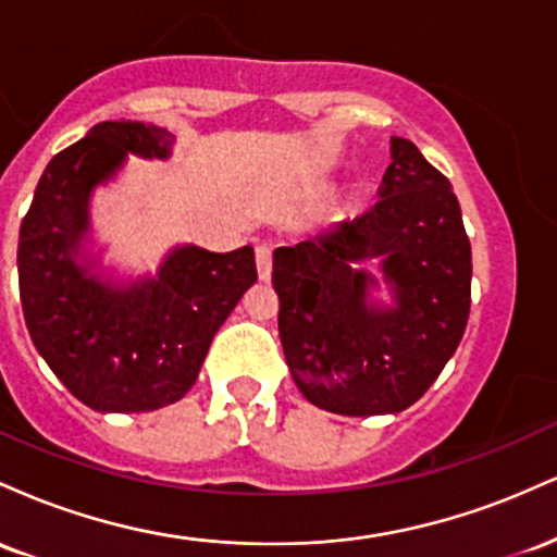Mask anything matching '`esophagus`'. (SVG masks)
Masks as SVG:
<instances>
[{
    "instance_id": "obj_1",
    "label": "esophagus",
    "mask_w": 557,
    "mask_h": 557,
    "mask_svg": "<svg viewBox=\"0 0 557 557\" xmlns=\"http://www.w3.org/2000/svg\"><path fill=\"white\" fill-rule=\"evenodd\" d=\"M257 270L259 280H270L272 274V248L267 243H259L257 246Z\"/></svg>"
}]
</instances>
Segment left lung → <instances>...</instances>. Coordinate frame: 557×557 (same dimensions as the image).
I'll return each mask as SVG.
<instances>
[{"label": "left lung", "mask_w": 557, "mask_h": 557, "mask_svg": "<svg viewBox=\"0 0 557 557\" xmlns=\"http://www.w3.org/2000/svg\"><path fill=\"white\" fill-rule=\"evenodd\" d=\"M380 201L272 259L280 343L304 398L343 417L417 403L461 343L471 309V243L450 181L406 138ZM381 259L394 306L368 300Z\"/></svg>", "instance_id": "left-lung-1"}]
</instances>
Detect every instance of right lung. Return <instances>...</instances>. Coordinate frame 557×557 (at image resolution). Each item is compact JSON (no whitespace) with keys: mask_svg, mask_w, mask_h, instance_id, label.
Returning <instances> with one entry per match:
<instances>
[{"mask_svg":"<svg viewBox=\"0 0 557 557\" xmlns=\"http://www.w3.org/2000/svg\"><path fill=\"white\" fill-rule=\"evenodd\" d=\"M172 133L110 120L60 151L36 185L17 243L30 341L57 380L101 413L157 411L194 387L216 330L257 283L253 248L177 246L157 277L112 285L81 251L88 198L127 154L168 159ZM84 261L81 262L79 259Z\"/></svg>","mask_w":557,"mask_h":557,"instance_id":"right-lung-1","label":"right lung"}]
</instances>
